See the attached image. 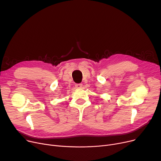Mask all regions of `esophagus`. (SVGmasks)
<instances>
[{"label": "esophagus", "instance_id": "1", "mask_svg": "<svg viewBox=\"0 0 161 161\" xmlns=\"http://www.w3.org/2000/svg\"><path fill=\"white\" fill-rule=\"evenodd\" d=\"M82 86H83V85H82V83H75V87H76V88H78V89L81 88Z\"/></svg>", "mask_w": 161, "mask_h": 161}]
</instances>
